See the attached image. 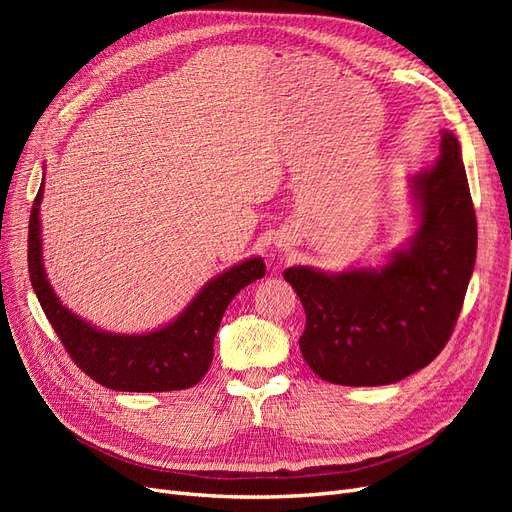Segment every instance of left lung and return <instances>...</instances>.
<instances>
[{"label":"left lung","mask_w":512,"mask_h":512,"mask_svg":"<svg viewBox=\"0 0 512 512\" xmlns=\"http://www.w3.org/2000/svg\"><path fill=\"white\" fill-rule=\"evenodd\" d=\"M421 226L410 250L380 271L327 275L290 267L284 280L305 309L301 354L333 384H393L427 367L453 335L476 262V213L459 141L412 179Z\"/></svg>","instance_id":"left-lung-1"}]
</instances>
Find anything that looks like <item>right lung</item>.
<instances>
[{
    "instance_id": "1",
    "label": "right lung",
    "mask_w": 512,
    "mask_h": 512,
    "mask_svg": "<svg viewBox=\"0 0 512 512\" xmlns=\"http://www.w3.org/2000/svg\"><path fill=\"white\" fill-rule=\"evenodd\" d=\"M42 185L34 198L29 215L27 267L36 297L49 318L51 327L64 344L74 365L89 378L113 391L160 393L183 391L200 382L213 359V337L220 329L222 316L235 294L265 277L260 258L245 260L241 265L215 277L192 305L168 327L147 335H113L102 333L91 324L76 318L61 305L46 282L42 267L40 209Z\"/></svg>"
}]
</instances>
